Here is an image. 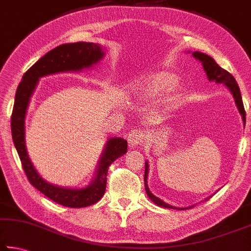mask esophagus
I'll use <instances>...</instances> for the list:
<instances>
[{"instance_id": "34e87169", "label": "esophagus", "mask_w": 251, "mask_h": 251, "mask_svg": "<svg viewBox=\"0 0 251 251\" xmlns=\"http://www.w3.org/2000/svg\"><path fill=\"white\" fill-rule=\"evenodd\" d=\"M145 139V135L141 130L138 129H134L130 130L128 134V137H127V140H128V144L131 148L138 147L139 145L143 144V141Z\"/></svg>"}]
</instances>
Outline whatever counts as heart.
<instances>
[{"mask_svg": "<svg viewBox=\"0 0 251 251\" xmlns=\"http://www.w3.org/2000/svg\"><path fill=\"white\" fill-rule=\"evenodd\" d=\"M176 83V75L173 74L166 71L153 72L131 84L130 94L140 101L162 94L158 107L162 111H169L176 107L181 100L180 89Z\"/></svg>", "mask_w": 251, "mask_h": 251, "instance_id": "heart-1", "label": "heart"}]
</instances>
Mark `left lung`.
Instances as JSON below:
<instances>
[{"label":"left lung","instance_id":"1","mask_svg":"<svg viewBox=\"0 0 251 251\" xmlns=\"http://www.w3.org/2000/svg\"><path fill=\"white\" fill-rule=\"evenodd\" d=\"M193 56L202 62V65L204 67V70H205V72H206L207 78H208L209 81H215L216 83L225 84L227 88L230 90V92H231V94H233V97L235 99L236 105H237V107H238L241 116H243L244 124H246V112H245L243 99H241L239 86H238V84H237V82L233 76V75H230L228 71H226L225 69L221 68L215 62V60H214L212 57L207 56V54H205L203 52H200V51H195V52H193ZM147 176H148V162H146L144 181H145L146 193H147L149 199L151 200V201L154 204H157L158 206H162V207H166V208H176V207L171 206V205L161 201L160 199L156 198L151 192H150L149 188H148V184H147Z\"/></svg>","mask_w":251,"mask_h":251}]
</instances>
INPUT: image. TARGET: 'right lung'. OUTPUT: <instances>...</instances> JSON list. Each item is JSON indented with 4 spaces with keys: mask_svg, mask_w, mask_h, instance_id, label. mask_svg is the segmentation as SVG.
Instances as JSON below:
<instances>
[{
    "mask_svg": "<svg viewBox=\"0 0 251 251\" xmlns=\"http://www.w3.org/2000/svg\"><path fill=\"white\" fill-rule=\"evenodd\" d=\"M104 52L98 44L74 43L56 47L31 66L23 75L17 86L14 107L11 116V130L14 146L20 156L22 167L30 184L51 201L68 207H86L102 199L106 189L108 168L118 157L127 152V141L123 138H111L100 161L93 183L85 189H65L48 183L42 179L27 154L25 146V114L29 98L42 76L66 71H78L89 68L103 58Z\"/></svg>",
    "mask_w": 251,
    "mask_h": 251,
    "instance_id": "right-lung-1",
    "label": "right lung"
}]
</instances>
